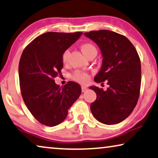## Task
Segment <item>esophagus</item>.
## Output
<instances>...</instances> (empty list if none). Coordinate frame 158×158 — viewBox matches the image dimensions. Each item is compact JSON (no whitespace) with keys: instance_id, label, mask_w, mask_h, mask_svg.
<instances>
[{"instance_id":"esophagus-1","label":"esophagus","mask_w":158,"mask_h":158,"mask_svg":"<svg viewBox=\"0 0 158 158\" xmlns=\"http://www.w3.org/2000/svg\"><path fill=\"white\" fill-rule=\"evenodd\" d=\"M88 89V88H87L86 86H81V91L82 92H85L86 91V90Z\"/></svg>"}]
</instances>
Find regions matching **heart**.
Wrapping results in <instances>:
<instances>
[{
  "label": "heart",
  "instance_id": "heart-1",
  "mask_svg": "<svg viewBox=\"0 0 158 158\" xmlns=\"http://www.w3.org/2000/svg\"><path fill=\"white\" fill-rule=\"evenodd\" d=\"M81 51L87 57L92 56V55H95L96 56L97 53V49L96 46L91 43L89 42H86L81 45L80 46ZM69 55V50L66 49L64 51L62 54V61L63 63H67L68 61V57ZM72 79L74 80V81H78L79 83L81 84H86L89 81L90 76L89 73L86 72L81 71V70H77L75 71L72 75Z\"/></svg>",
  "mask_w": 158,
  "mask_h": 158
}]
</instances>
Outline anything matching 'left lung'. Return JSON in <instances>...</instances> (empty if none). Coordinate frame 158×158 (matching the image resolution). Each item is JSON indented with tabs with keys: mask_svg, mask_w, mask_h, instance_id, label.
Masks as SVG:
<instances>
[{
	"mask_svg": "<svg viewBox=\"0 0 158 158\" xmlns=\"http://www.w3.org/2000/svg\"><path fill=\"white\" fill-rule=\"evenodd\" d=\"M101 50L102 64L94 81H106V91L91 86L96 100L91 104L95 118L106 124H118L134 110L140 95L141 60L131 42L123 35L109 30L84 33Z\"/></svg>",
	"mask_w": 158,
	"mask_h": 158,
	"instance_id": "8db88e82",
	"label": "left lung"
}]
</instances>
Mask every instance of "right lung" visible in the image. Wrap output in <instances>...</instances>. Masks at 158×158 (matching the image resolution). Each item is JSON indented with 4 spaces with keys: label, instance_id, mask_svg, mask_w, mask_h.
I'll list each match as a JSON object with an SVG mask.
<instances>
[{
    "label": "right lung",
    "instance_id": "1",
    "mask_svg": "<svg viewBox=\"0 0 158 158\" xmlns=\"http://www.w3.org/2000/svg\"><path fill=\"white\" fill-rule=\"evenodd\" d=\"M81 35V32H46L22 52L19 63L22 97L34 118L46 126L61 123L81 94V86L76 82L68 81L61 88L54 80L61 76L62 52Z\"/></svg>",
    "mask_w": 158,
    "mask_h": 158
}]
</instances>
